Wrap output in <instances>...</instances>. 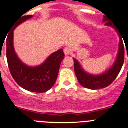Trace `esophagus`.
I'll list each match as a JSON object with an SVG mask.
<instances>
[{
    "instance_id": "esophagus-1",
    "label": "esophagus",
    "mask_w": 128,
    "mask_h": 128,
    "mask_svg": "<svg viewBox=\"0 0 128 128\" xmlns=\"http://www.w3.org/2000/svg\"><path fill=\"white\" fill-rule=\"evenodd\" d=\"M63 51H64V53H65V55H69L70 53H71V48H69V47H65V48H64V50H63Z\"/></svg>"
}]
</instances>
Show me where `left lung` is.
I'll return each instance as SVG.
<instances>
[{"label": "left lung", "mask_w": 128, "mask_h": 128, "mask_svg": "<svg viewBox=\"0 0 128 128\" xmlns=\"http://www.w3.org/2000/svg\"><path fill=\"white\" fill-rule=\"evenodd\" d=\"M103 22H105V25L114 28V26L112 25V24L110 22V20L105 16L103 18ZM118 36L120 37V42L116 60L113 65L103 73L100 74H92L88 73L84 70L78 59L73 58L75 75L79 83L83 87L90 90H98L106 88L110 86L116 78L122 67L124 61V44L119 34Z\"/></svg>", "instance_id": "left-lung-1"}]
</instances>
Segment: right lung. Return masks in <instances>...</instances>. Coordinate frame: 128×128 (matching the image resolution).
Returning a JSON list of instances; mask_svg holds the SVG:
<instances>
[{
  "label": "right lung",
  "instance_id": "add662e5",
  "mask_svg": "<svg viewBox=\"0 0 128 128\" xmlns=\"http://www.w3.org/2000/svg\"><path fill=\"white\" fill-rule=\"evenodd\" d=\"M32 16H21L12 24L6 38V59L10 72L18 86L29 92L43 93L55 84L65 55L63 48H60L49 55L43 63L36 66H29L20 59L14 48L13 30Z\"/></svg>",
  "mask_w": 128,
  "mask_h": 128
}]
</instances>
